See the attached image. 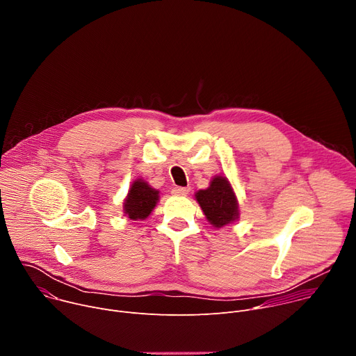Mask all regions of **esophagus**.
Here are the masks:
<instances>
[{
    "label": "esophagus",
    "instance_id": "34e87169",
    "mask_svg": "<svg viewBox=\"0 0 356 356\" xmlns=\"http://www.w3.org/2000/svg\"><path fill=\"white\" fill-rule=\"evenodd\" d=\"M172 193L175 195H187L190 193V187H175Z\"/></svg>",
    "mask_w": 356,
    "mask_h": 356
}]
</instances>
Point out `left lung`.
I'll return each mask as SVG.
<instances>
[{
	"label": "left lung",
	"mask_w": 356,
	"mask_h": 356,
	"mask_svg": "<svg viewBox=\"0 0 356 356\" xmlns=\"http://www.w3.org/2000/svg\"><path fill=\"white\" fill-rule=\"evenodd\" d=\"M194 197L207 221L213 227L222 228L238 221V198L229 180L225 176H214L210 181V186L204 190H198Z\"/></svg>",
	"instance_id": "left-lung-1"
}]
</instances>
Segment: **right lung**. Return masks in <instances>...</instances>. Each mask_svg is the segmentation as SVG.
<instances>
[{
    "label": "right lung",
    "instance_id": "1",
    "mask_svg": "<svg viewBox=\"0 0 356 356\" xmlns=\"http://www.w3.org/2000/svg\"><path fill=\"white\" fill-rule=\"evenodd\" d=\"M159 201V190L154 188L143 179H136L129 186L124 200V214L132 221L146 220Z\"/></svg>",
    "mask_w": 356,
    "mask_h": 356
}]
</instances>
